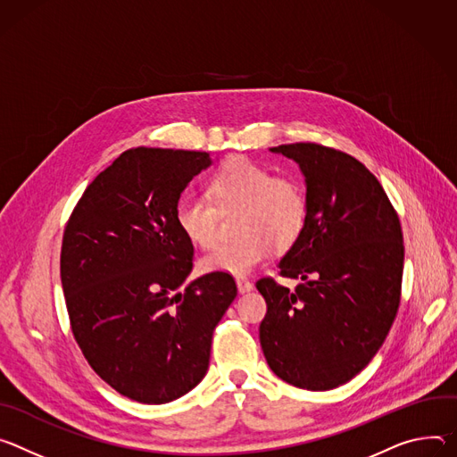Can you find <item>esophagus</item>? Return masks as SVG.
Here are the masks:
<instances>
[{
    "label": "esophagus",
    "instance_id": "34e87169",
    "mask_svg": "<svg viewBox=\"0 0 457 457\" xmlns=\"http://www.w3.org/2000/svg\"><path fill=\"white\" fill-rule=\"evenodd\" d=\"M236 285H237V290H239L241 294L250 292L252 288H254V285H252V281H248L246 278H236Z\"/></svg>",
    "mask_w": 457,
    "mask_h": 457
}]
</instances>
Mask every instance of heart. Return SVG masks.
Returning a JSON list of instances; mask_svg holds the SVG:
<instances>
[{
    "label": "heart",
    "instance_id": "b5f03b06",
    "mask_svg": "<svg viewBox=\"0 0 457 457\" xmlns=\"http://www.w3.org/2000/svg\"><path fill=\"white\" fill-rule=\"evenodd\" d=\"M241 207V237L216 243L199 260L201 270L248 274L265 263L274 246L290 248L309 220V197L295 178L276 176L248 158H232L209 178V195L185 194L174 207V223L192 245L207 246L218 234L220 211Z\"/></svg>",
    "mask_w": 457,
    "mask_h": 457
}]
</instances>
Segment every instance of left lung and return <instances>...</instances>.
Masks as SVG:
<instances>
[{"label": "left lung", "mask_w": 457, "mask_h": 457, "mask_svg": "<svg viewBox=\"0 0 457 457\" xmlns=\"http://www.w3.org/2000/svg\"><path fill=\"white\" fill-rule=\"evenodd\" d=\"M299 163L309 220L279 262L256 281L267 301L260 341L283 381L330 390L360 374L381 348L401 303L404 245L399 216L378 178L356 158L321 143L272 148Z\"/></svg>", "instance_id": "8db88e82"}]
</instances>
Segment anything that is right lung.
<instances>
[{"instance_id": "right-lung-1", "label": "right lung", "mask_w": 457, "mask_h": 457, "mask_svg": "<svg viewBox=\"0 0 457 457\" xmlns=\"http://www.w3.org/2000/svg\"><path fill=\"white\" fill-rule=\"evenodd\" d=\"M199 150H125L87 187L65 225L60 274L72 336L121 395L162 404L207 374L212 334L237 294L225 272L185 283L194 245L174 223Z\"/></svg>"}]
</instances>
